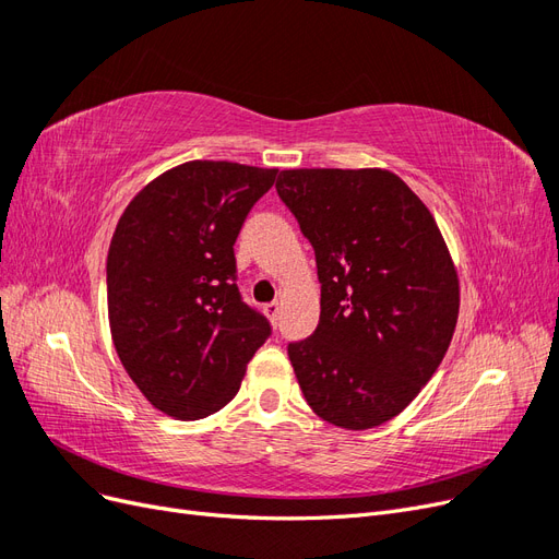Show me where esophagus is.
Masks as SVG:
<instances>
[{"label":"esophagus","mask_w":559,"mask_h":559,"mask_svg":"<svg viewBox=\"0 0 559 559\" xmlns=\"http://www.w3.org/2000/svg\"><path fill=\"white\" fill-rule=\"evenodd\" d=\"M280 310H282V306L280 302H267V306L263 308V312L270 317V321H273V324H277V319H280Z\"/></svg>","instance_id":"1"}]
</instances>
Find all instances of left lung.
Listing matches in <instances>:
<instances>
[{
    "mask_svg": "<svg viewBox=\"0 0 559 559\" xmlns=\"http://www.w3.org/2000/svg\"><path fill=\"white\" fill-rule=\"evenodd\" d=\"M277 195L314 249L319 324L289 343L310 408L370 429L399 415L450 347L460 282L431 212L386 170H284Z\"/></svg>",
    "mask_w": 559,
    "mask_h": 559,
    "instance_id": "obj_1",
    "label": "left lung"
}]
</instances>
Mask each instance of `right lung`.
<instances>
[{
    "mask_svg": "<svg viewBox=\"0 0 559 559\" xmlns=\"http://www.w3.org/2000/svg\"><path fill=\"white\" fill-rule=\"evenodd\" d=\"M275 177L228 160L183 163L144 186L116 226L107 302L118 359L177 419L230 403L273 333L242 300L233 245Z\"/></svg>",
    "mask_w": 559,
    "mask_h": 559,
    "instance_id": "add662e5",
    "label": "right lung"
}]
</instances>
